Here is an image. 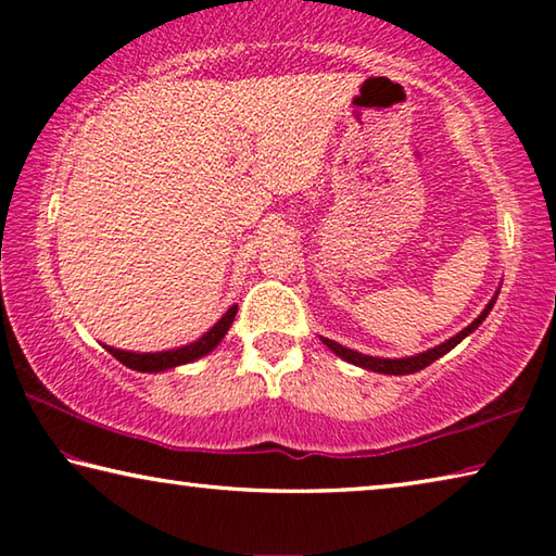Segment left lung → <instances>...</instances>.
<instances>
[{
  "instance_id": "1",
  "label": "left lung",
  "mask_w": 556,
  "mask_h": 556,
  "mask_svg": "<svg viewBox=\"0 0 556 556\" xmlns=\"http://www.w3.org/2000/svg\"><path fill=\"white\" fill-rule=\"evenodd\" d=\"M495 299H497V294H495L491 301H488V306L483 308L481 316H478L476 321L470 324V326H466L464 331L456 333L454 338H448V341H444V343L437 345V348H429V351L417 353V355H409V357H372V355H363V353H357V351H351V348L336 343V341H331V338H321V341H324L328 348H331V351H333L338 357H343V361L357 365V368H365V370H372V372H382V375H412V372L425 370L427 365L439 361L441 355H446V353L451 351V348H456L460 341H464V338H466L468 333H473L476 328L485 321V316L491 314Z\"/></svg>"
}]
</instances>
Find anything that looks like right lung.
Returning <instances> with one entry per match:
<instances>
[{
	"mask_svg": "<svg viewBox=\"0 0 556 556\" xmlns=\"http://www.w3.org/2000/svg\"><path fill=\"white\" fill-rule=\"evenodd\" d=\"M235 314H238V306H230L228 312L223 314V318L218 324H215L208 333H203L199 341L188 343L184 348H174V351H162V353H131V351H119V348H110L105 345V351L117 357L122 365H127L131 370H139V372H162V370H172L176 365H186V363H193L199 361V357L208 355L215 345H218L225 333H228V328L235 321Z\"/></svg>",
	"mask_w": 556,
	"mask_h": 556,
	"instance_id": "1",
	"label": "right lung"
}]
</instances>
